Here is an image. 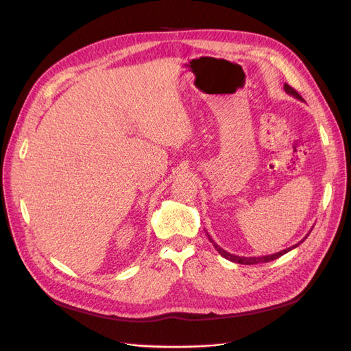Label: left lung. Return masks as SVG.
Returning a JSON list of instances; mask_svg holds the SVG:
<instances>
[{
	"label": "left lung",
	"mask_w": 351,
	"mask_h": 351,
	"mask_svg": "<svg viewBox=\"0 0 351 351\" xmlns=\"http://www.w3.org/2000/svg\"><path fill=\"white\" fill-rule=\"evenodd\" d=\"M284 90L289 93V95H293L294 98H297V99H300V101H303V98L300 97L299 93H297V90H294L291 86H289V84L287 83H284ZM206 236H208V239H209V241L214 244V247L218 250V253L221 254L222 258H226V259H228V261H231V262H234V263H241V265H256V263H265V262H271V261H275V259H278L280 256H282V254H285L287 252H290V250H293V249H295L297 246H299L300 243H303L304 241V239L309 236L307 234L302 241H299L297 244H294V246H291V247H289V249H284V250H281V252H278V253H274V254H267V256H249V258H246V256H237V254H231V253H228L227 250H224L222 247H219L218 244L212 240V237L208 234L206 232Z\"/></svg>",
	"instance_id": "obj_1"
}]
</instances>
